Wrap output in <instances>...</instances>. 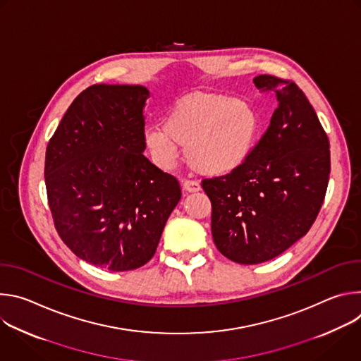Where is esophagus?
Masks as SVG:
<instances>
[{
    "label": "esophagus",
    "mask_w": 361,
    "mask_h": 361,
    "mask_svg": "<svg viewBox=\"0 0 361 361\" xmlns=\"http://www.w3.org/2000/svg\"><path fill=\"white\" fill-rule=\"evenodd\" d=\"M200 188H201L200 184L197 181H194V180H184L183 181V190L187 191V192H195Z\"/></svg>",
    "instance_id": "obj_1"
}]
</instances>
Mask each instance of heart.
<instances>
[{
  "mask_svg": "<svg viewBox=\"0 0 361 361\" xmlns=\"http://www.w3.org/2000/svg\"><path fill=\"white\" fill-rule=\"evenodd\" d=\"M262 116L252 104L219 94H190L169 113L164 128L145 131L156 161L171 167L185 148L191 169L204 176H224L241 167L259 138Z\"/></svg>",
  "mask_w": 361,
  "mask_h": 361,
  "instance_id": "obj_1",
  "label": "heart"
}]
</instances>
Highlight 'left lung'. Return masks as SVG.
Returning <instances> with one entry per match:
<instances>
[{
    "label": "left lung",
    "mask_w": 361,
    "mask_h": 361,
    "mask_svg": "<svg viewBox=\"0 0 361 361\" xmlns=\"http://www.w3.org/2000/svg\"><path fill=\"white\" fill-rule=\"evenodd\" d=\"M252 81L277 99L270 126L241 167L201 181L214 244L240 264L269 262L305 235L330 178L329 137L305 94L276 75Z\"/></svg>",
    "instance_id": "obj_1"
}]
</instances>
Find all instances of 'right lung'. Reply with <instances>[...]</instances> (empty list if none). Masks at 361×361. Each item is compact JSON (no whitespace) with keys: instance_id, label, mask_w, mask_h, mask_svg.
I'll use <instances>...</instances> for the list:
<instances>
[{"instance_id":"add662e5","label":"right lung","mask_w":361,"mask_h":361,"mask_svg":"<svg viewBox=\"0 0 361 361\" xmlns=\"http://www.w3.org/2000/svg\"><path fill=\"white\" fill-rule=\"evenodd\" d=\"M142 85L94 84L71 102L45 151L56 230L81 260L128 271L156 254L181 198L178 180L142 151Z\"/></svg>"}]
</instances>
